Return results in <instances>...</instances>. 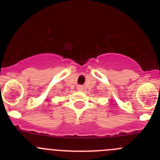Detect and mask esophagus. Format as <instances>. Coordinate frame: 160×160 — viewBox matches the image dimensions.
<instances>
[{"label": "esophagus", "mask_w": 160, "mask_h": 160, "mask_svg": "<svg viewBox=\"0 0 160 160\" xmlns=\"http://www.w3.org/2000/svg\"><path fill=\"white\" fill-rule=\"evenodd\" d=\"M82 89H83V87L80 86H80L77 87V90H82Z\"/></svg>", "instance_id": "34e87169"}]
</instances>
